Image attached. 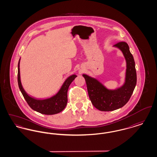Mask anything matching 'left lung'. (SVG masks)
I'll use <instances>...</instances> for the list:
<instances>
[{"label": "left lung", "mask_w": 157, "mask_h": 157, "mask_svg": "<svg viewBox=\"0 0 157 157\" xmlns=\"http://www.w3.org/2000/svg\"><path fill=\"white\" fill-rule=\"evenodd\" d=\"M113 46L122 52L127 62L125 82L123 86L117 90H108L96 79L83 75L92 104L101 111H112L124 106L129 100L136 84L135 61L129 46L125 42H120Z\"/></svg>", "instance_id": "8db88e82"}]
</instances>
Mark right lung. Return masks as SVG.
<instances>
[{"mask_svg":"<svg viewBox=\"0 0 157 157\" xmlns=\"http://www.w3.org/2000/svg\"><path fill=\"white\" fill-rule=\"evenodd\" d=\"M20 59L18 62L17 82L20 90L28 104L34 111L45 115H53L62 111L66 107L67 102V90L69 85L75 79L76 75H72L68 77L63 83L59 92L52 97L39 100L29 96L23 88L20 77Z\"/></svg>","mask_w":157,"mask_h":157,"instance_id":"right-lung-1","label":"right lung"}]
</instances>
